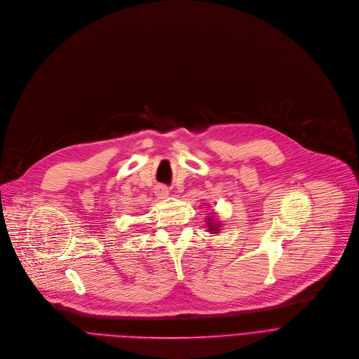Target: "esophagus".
Returning <instances> with one entry per match:
<instances>
[{
	"instance_id": "34e87169",
	"label": "esophagus",
	"mask_w": 359,
	"mask_h": 359,
	"mask_svg": "<svg viewBox=\"0 0 359 359\" xmlns=\"http://www.w3.org/2000/svg\"><path fill=\"white\" fill-rule=\"evenodd\" d=\"M156 195H157L160 199H164V198H167V196L170 195V189H168L167 187H164V185H158V187L156 188Z\"/></svg>"
}]
</instances>
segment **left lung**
Instances as JSON below:
<instances>
[{
  "instance_id": "1",
  "label": "left lung",
  "mask_w": 359,
  "mask_h": 359,
  "mask_svg": "<svg viewBox=\"0 0 359 359\" xmlns=\"http://www.w3.org/2000/svg\"><path fill=\"white\" fill-rule=\"evenodd\" d=\"M206 226H208V231L213 235H218L221 232V228H222V224L221 221L218 219V215L213 213V212H209L208 218H206Z\"/></svg>"
}]
</instances>
